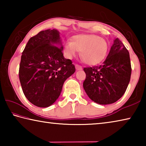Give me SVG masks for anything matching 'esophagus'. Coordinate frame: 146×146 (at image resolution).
Here are the masks:
<instances>
[{
  "label": "esophagus",
  "mask_w": 146,
  "mask_h": 146,
  "mask_svg": "<svg viewBox=\"0 0 146 146\" xmlns=\"http://www.w3.org/2000/svg\"><path fill=\"white\" fill-rule=\"evenodd\" d=\"M75 68L76 70H82V67L78 64H76L75 65Z\"/></svg>",
  "instance_id": "esophagus-1"
}]
</instances>
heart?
I'll return each mask as SVG.
<instances>
[{
    "mask_svg": "<svg viewBox=\"0 0 146 146\" xmlns=\"http://www.w3.org/2000/svg\"><path fill=\"white\" fill-rule=\"evenodd\" d=\"M108 49L104 38L96 35H78L71 41L64 44V53L68 58H72L80 51V57L86 64L95 65L105 58Z\"/></svg>",
    "mask_w": 146,
    "mask_h": 146,
    "instance_id": "heart-1",
    "label": "heart"
}]
</instances>
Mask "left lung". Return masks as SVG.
I'll return each instance as SVG.
<instances>
[{
	"mask_svg": "<svg viewBox=\"0 0 146 146\" xmlns=\"http://www.w3.org/2000/svg\"><path fill=\"white\" fill-rule=\"evenodd\" d=\"M83 87L89 98L99 104H110L122 97L129 84L131 66L129 51L115 38L107 58L99 66L84 68Z\"/></svg>",
	"mask_w": 146,
	"mask_h": 146,
	"instance_id": "8db88e82",
	"label": "left lung"
}]
</instances>
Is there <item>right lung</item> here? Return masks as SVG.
Returning <instances> with one entry per match:
<instances>
[{"instance_id": "right-lung-1", "label": "right lung", "mask_w": 146, "mask_h": 146, "mask_svg": "<svg viewBox=\"0 0 146 146\" xmlns=\"http://www.w3.org/2000/svg\"><path fill=\"white\" fill-rule=\"evenodd\" d=\"M56 29H47L29 39L19 67L23 93L29 102L40 108L52 105L60 95L64 82L75 73L70 59L63 55Z\"/></svg>"}]
</instances>
